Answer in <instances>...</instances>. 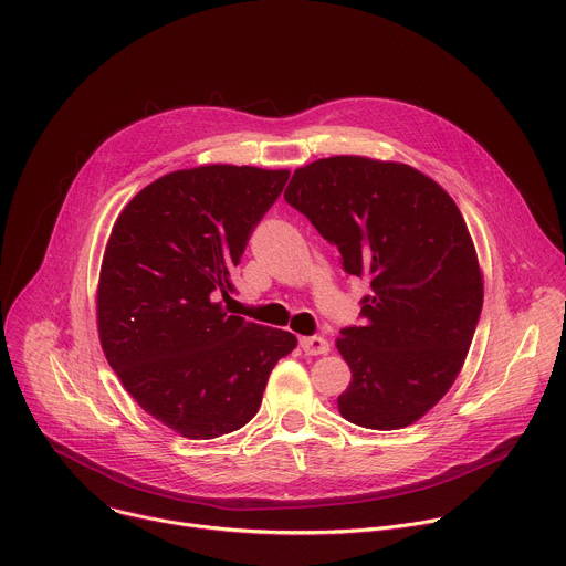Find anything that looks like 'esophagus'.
I'll use <instances>...</instances> for the list:
<instances>
[{
    "instance_id": "34e87169",
    "label": "esophagus",
    "mask_w": 566,
    "mask_h": 566,
    "mask_svg": "<svg viewBox=\"0 0 566 566\" xmlns=\"http://www.w3.org/2000/svg\"><path fill=\"white\" fill-rule=\"evenodd\" d=\"M300 347L304 349L306 356H322V354L329 352V343H327L325 338H317V336H313V338H302V340H300Z\"/></svg>"
}]
</instances>
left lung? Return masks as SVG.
<instances>
[{
    "label": "left lung",
    "mask_w": 566,
    "mask_h": 566,
    "mask_svg": "<svg viewBox=\"0 0 566 566\" xmlns=\"http://www.w3.org/2000/svg\"><path fill=\"white\" fill-rule=\"evenodd\" d=\"M284 199L367 277L363 327L336 347L352 369L343 419L369 430L417 423L457 380L483 304L472 237L452 197L428 175L369 156L317 158Z\"/></svg>",
    "instance_id": "8db88e82"
}]
</instances>
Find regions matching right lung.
I'll list each match as a JSON object with an SVG mask.
<instances>
[{
	"mask_svg": "<svg viewBox=\"0 0 566 566\" xmlns=\"http://www.w3.org/2000/svg\"><path fill=\"white\" fill-rule=\"evenodd\" d=\"M289 170L212 164L145 186L118 214L96 291L107 363L138 406L186 439L244 428L297 338L228 315L230 271Z\"/></svg>",
	"mask_w": 566,
	"mask_h": 566,
	"instance_id": "right-lung-1",
	"label": "right lung"
}]
</instances>
